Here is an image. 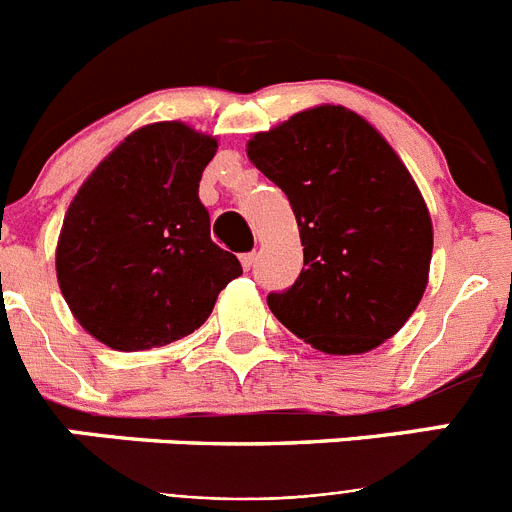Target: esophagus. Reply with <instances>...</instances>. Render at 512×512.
I'll list each match as a JSON object with an SVG mask.
<instances>
[{
    "instance_id": "obj_1",
    "label": "esophagus",
    "mask_w": 512,
    "mask_h": 512,
    "mask_svg": "<svg viewBox=\"0 0 512 512\" xmlns=\"http://www.w3.org/2000/svg\"><path fill=\"white\" fill-rule=\"evenodd\" d=\"M256 259H259V256H256V251H248V253H243V256H241V264H243V269H253V266H256Z\"/></svg>"
}]
</instances>
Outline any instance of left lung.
<instances>
[{
  "instance_id": "1",
  "label": "left lung",
  "mask_w": 512,
  "mask_h": 512,
  "mask_svg": "<svg viewBox=\"0 0 512 512\" xmlns=\"http://www.w3.org/2000/svg\"><path fill=\"white\" fill-rule=\"evenodd\" d=\"M253 166L287 194L305 266L266 297L279 323L333 356L392 338L428 284L433 225L392 146L341 104L297 112L248 140Z\"/></svg>"
}]
</instances>
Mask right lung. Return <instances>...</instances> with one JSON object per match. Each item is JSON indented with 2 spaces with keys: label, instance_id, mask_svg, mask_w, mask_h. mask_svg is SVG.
Returning a JSON list of instances; mask_svg holds the SVG:
<instances>
[{
  "label": "right lung",
  "instance_id": "add662e5",
  "mask_svg": "<svg viewBox=\"0 0 512 512\" xmlns=\"http://www.w3.org/2000/svg\"><path fill=\"white\" fill-rule=\"evenodd\" d=\"M217 151L184 122L138 128L81 184L56 248L63 300L89 336L146 351L210 318L241 261L212 243L200 179Z\"/></svg>",
  "mask_w": 512,
  "mask_h": 512
}]
</instances>
